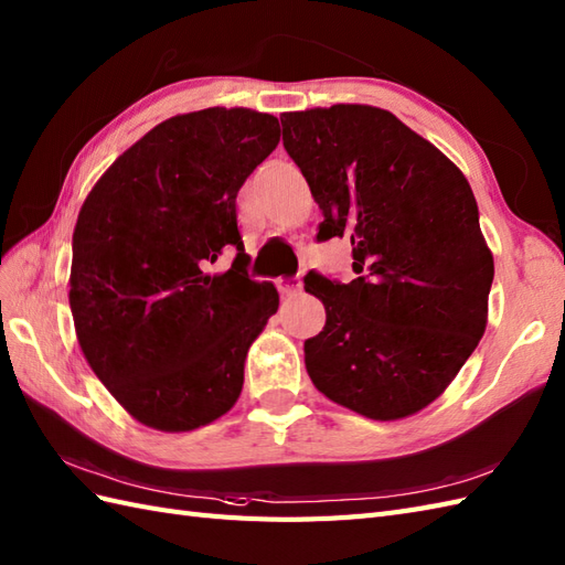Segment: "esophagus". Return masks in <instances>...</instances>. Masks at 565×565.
Masks as SVG:
<instances>
[{"instance_id":"esophagus-1","label":"esophagus","mask_w":565,"mask_h":565,"mask_svg":"<svg viewBox=\"0 0 565 565\" xmlns=\"http://www.w3.org/2000/svg\"><path fill=\"white\" fill-rule=\"evenodd\" d=\"M278 290L287 297H295L301 292V278L299 275H292V278H280L278 280Z\"/></svg>"}]
</instances>
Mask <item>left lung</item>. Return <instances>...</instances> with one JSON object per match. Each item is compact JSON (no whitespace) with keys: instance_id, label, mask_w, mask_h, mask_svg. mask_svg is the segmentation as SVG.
<instances>
[{"instance_id":"left-lung-1","label":"left lung","mask_w":565,"mask_h":565,"mask_svg":"<svg viewBox=\"0 0 565 565\" xmlns=\"http://www.w3.org/2000/svg\"><path fill=\"white\" fill-rule=\"evenodd\" d=\"M282 146L323 223L348 235L354 280L309 273L326 326L305 342L313 386L369 419L434 403L487 328L493 256L465 174L434 143L371 105L285 113Z\"/></svg>"}]
</instances>
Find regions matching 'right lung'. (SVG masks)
<instances>
[{
  "instance_id": "right-lung-1",
  "label": "right lung",
  "mask_w": 565,
  "mask_h": 565,
  "mask_svg": "<svg viewBox=\"0 0 565 565\" xmlns=\"http://www.w3.org/2000/svg\"><path fill=\"white\" fill-rule=\"evenodd\" d=\"M278 141V117L246 107L177 115L124 150L81 205L68 278L78 345L146 426L191 431L237 403L246 352L280 297L246 273L235 199ZM230 245L233 266L205 274Z\"/></svg>"
}]
</instances>
